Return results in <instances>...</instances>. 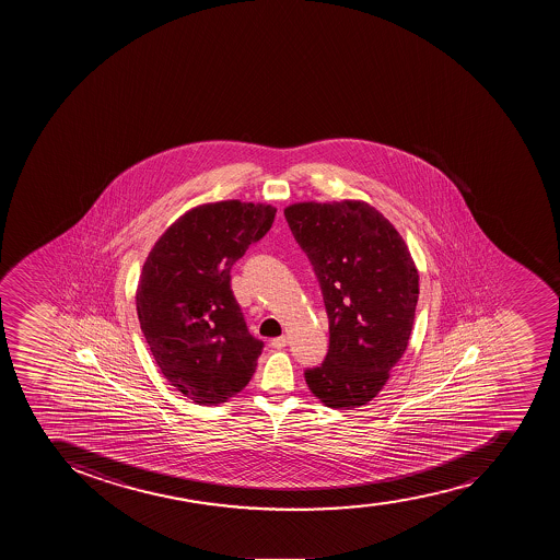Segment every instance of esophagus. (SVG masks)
Masks as SVG:
<instances>
[{
  "label": "esophagus",
  "instance_id": "1",
  "mask_svg": "<svg viewBox=\"0 0 560 560\" xmlns=\"http://www.w3.org/2000/svg\"><path fill=\"white\" fill-rule=\"evenodd\" d=\"M289 345V338L287 336H279V338L271 339V347L273 349H284Z\"/></svg>",
  "mask_w": 560,
  "mask_h": 560
}]
</instances>
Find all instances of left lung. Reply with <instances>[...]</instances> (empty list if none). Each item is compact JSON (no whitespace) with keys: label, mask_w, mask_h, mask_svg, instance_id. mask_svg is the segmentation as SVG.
Listing matches in <instances>:
<instances>
[{"label":"left lung","mask_w":560,"mask_h":560,"mask_svg":"<svg viewBox=\"0 0 560 560\" xmlns=\"http://www.w3.org/2000/svg\"><path fill=\"white\" fill-rule=\"evenodd\" d=\"M308 255L327 308V358L305 372L330 409L376 398L409 345L420 276L398 230L365 200L295 202L284 208Z\"/></svg>","instance_id":"1"}]
</instances>
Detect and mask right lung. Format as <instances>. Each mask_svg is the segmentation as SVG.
<instances>
[{"instance_id":"add662e5","label":"right lung","mask_w":560,"mask_h":560,"mask_svg":"<svg viewBox=\"0 0 560 560\" xmlns=\"http://www.w3.org/2000/svg\"><path fill=\"white\" fill-rule=\"evenodd\" d=\"M276 211L237 199L195 206L162 233L142 266L140 328L170 385L195 404H224L254 376L265 343L246 328L230 271L265 237Z\"/></svg>"}]
</instances>
